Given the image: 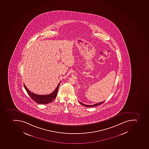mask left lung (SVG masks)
<instances>
[{
    "mask_svg": "<svg viewBox=\"0 0 149 149\" xmlns=\"http://www.w3.org/2000/svg\"><path fill=\"white\" fill-rule=\"evenodd\" d=\"M104 101H102V102H100L97 103L95 104H94V105H86V104H84L80 102H79L81 104V105H82V106H85V107H96V106H98V105H101V104L103 103L104 102Z\"/></svg>",
    "mask_w": 149,
    "mask_h": 149,
    "instance_id": "obj_1",
    "label": "left lung"
}]
</instances>
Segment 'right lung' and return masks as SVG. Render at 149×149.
Listing matches in <instances>:
<instances>
[{
  "label": "right lung",
  "mask_w": 149,
  "mask_h": 149,
  "mask_svg": "<svg viewBox=\"0 0 149 149\" xmlns=\"http://www.w3.org/2000/svg\"><path fill=\"white\" fill-rule=\"evenodd\" d=\"M60 83L61 82L59 83L56 89L54 91V92L48 95H38V94H35L34 93H31V92H30V91L26 88L25 84H24V86L25 89L33 100H34L37 103L40 104H47L52 102L55 98H56Z\"/></svg>",
  "instance_id": "obj_1"
}]
</instances>
